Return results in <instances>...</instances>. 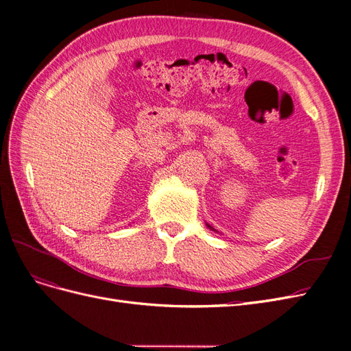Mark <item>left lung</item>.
I'll return each mask as SVG.
<instances>
[{
	"label": "left lung",
	"instance_id": "left-lung-1",
	"mask_svg": "<svg viewBox=\"0 0 351 351\" xmlns=\"http://www.w3.org/2000/svg\"><path fill=\"white\" fill-rule=\"evenodd\" d=\"M206 226H208V227H209V228H210V230H214V228H212V227H210V226H209V224H206Z\"/></svg>",
	"mask_w": 351,
	"mask_h": 351
}]
</instances>
